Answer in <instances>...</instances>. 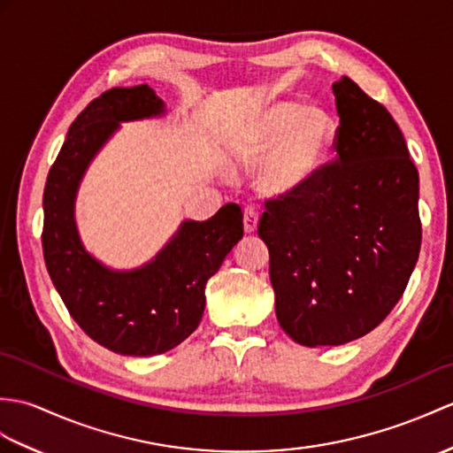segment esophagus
Instances as JSON below:
<instances>
[{"instance_id": "34e87169", "label": "esophagus", "mask_w": 453, "mask_h": 453, "mask_svg": "<svg viewBox=\"0 0 453 453\" xmlns=\"http://www.w3.org/2000/svg\"><path fill=\"white\" fill-rule=\"evenodd\" d=\"M243 226H245V234H255L257 226H258V214L255 208L247 206L245 214H243Z\"/></svg>"}]
</instances>
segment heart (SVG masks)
<instances>
[{
  "instance_id": "obj_1",
  "label": "heart",
  "mask_w": 453,
  "mask_h": 453,
  "mask_svg": "<svg viewBox=\"0 0 453 453\" xmlns=\"http://www.w3.org/2000/svg\"><path fill=\"white\" fill-rule=\"evenodd\" d=\"M245 149L258 154L255 181L270 196L311 187L330 164L335 125L320 108L297 100L270 102L247 125Z\"/></svg>"
}]
</instances>
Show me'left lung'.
<instances>
[{
  "label": "left lung",
  "mask_w": 453,
  "mask_h": 453,
  "mask_svg": "<svg viewBox=\"0 0 453 453\" xmlns=\"http://www.w3.org/2000/svg\"><path fill=\"white\" fill-rule=\"evenodd\" d=\"M335 160L304 191L266 201L278 322L307 347L374 330L402 299L420 250L418 173L402 131L349 77L332 84Z\"/></svg>",
  "instance_id": "8db88e82"
}]
</instances>
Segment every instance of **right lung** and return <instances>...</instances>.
<instances>
[{
  "instance_id": "right-lung-1",
  "label": "right lung",
  "mask_w": 453,
  "mask_h": 453,
  "mask_svg": "<svg viewBox=\"0 0 453 453\" xmlns=\"http://www.w3.org/2000/svg\"><path fill=\"white\" fill-rule=\"evenodd\" d=\"M164 113L149 84L106 90L73 121L46 179L42 249L48 274L84 334L119 355H160L187 340L203 319L206 281L243 237V212L229 203L206 222L187 219L141 268L111 270L84 249L75 198L92 157L121 121Z\"/></svg>"
}]
</instances>
